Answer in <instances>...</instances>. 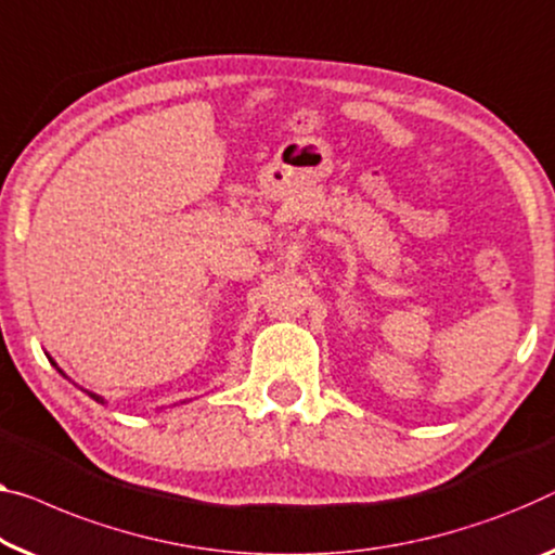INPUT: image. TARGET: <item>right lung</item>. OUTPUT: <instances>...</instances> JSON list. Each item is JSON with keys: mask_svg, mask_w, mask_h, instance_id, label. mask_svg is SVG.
I'll use <instances>...</instances> for the list:
<instances>
[{"mask_svg": "<svg viewBox=\"0 0 555 555\" xmlns=\"http://www.w3.org/2000/svg\"><path fill=\"white\" fill-rule=\"evenodd\" d=\"M49 361H52V359H49ZM52 363H54V361H52ZM54 366H56V363H54ZM56 371H60V374L64 376V371H62V369H56ZM87 393H89V396H92V399H94L96 403H104V399H102V396H96V393H92V391H87Z\"/></svg>", "mask_w": 555, "mask_h": 555, "instance_id": "1", "label": "right lung"}]
</instances>
